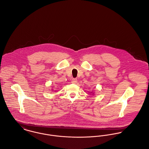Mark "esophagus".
<instances>
[{"label":"esophagus","mask_w":149,"mask_h":149,"mask_svg":"<svg viewBox=\"0 0 149 149\" xmlns=\"http://www.w3.org/2000/svg\"><path fill=\"white\" fill-rule=\"evenodd\" d=\"M72 83L73 84H76V83H77V79H75V78L72 79Z\"/></svg>","instance_id":"1"}]
</instances>
